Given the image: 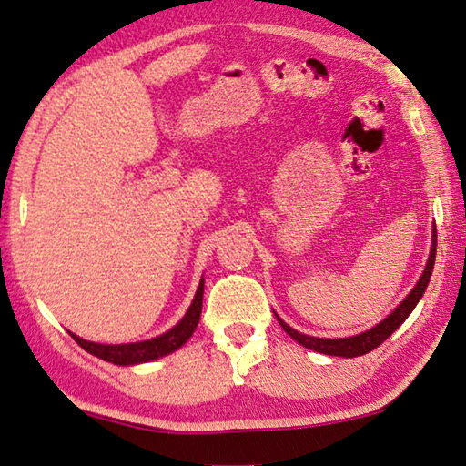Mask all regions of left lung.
<instances>
[{
  "label": "left lung",
  "instance_id": "8db88e82",
  "mask_svg": "<svg viewBox=\"0 0 466 466\" xmlns=\"http://www.w3.org/2000/svg\"><path fill=\"white\" fill-rule=\"evenodd\" d=\"M434 262H436V225L431 228V249H430V258L426 262V270L420 276L418 284H415L413 290L407 295L399 307L393 309V313L387 315L380 323L374 325V328L366 329L358 336H350V338H315V336H307V333H300L295 328H290L289 323H284L279 315L276 319L282 325V329L289 333V336L299 341L300 346H305L307 350H315L319 354H328V356H341V358H356V356H364L372 352L374 348H379L382 341H385L390 333L399 329L407 317L411 315L415 305L420 303V299L423 297V292L428 289V282L431 279V270H434Z\"/></svg>",
  "mask_w": 466,
  "mask_h": 466
}]
</instances>
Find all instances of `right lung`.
I'll return each mask as SVG.
<instances>
[{"mask_svg":"<svg viewBox=\"0 0 466 466\" xmlns=\"http://www.w3.org/2000/svg\"><path fill=\"white\" fill-rule=\"evenodd\" d=\"M202 295H204V279H200L198 289L192 299V305L187 307L186 315L179 319L174 328L161 333L157 338L145 339V341H130V344H96V341H87L84 338L71 333V338L92 356L102 358L106 362L118 364V366H133L157 360V358L167 356L182 348L187 339L192 338L194 329L198 328L200 313H202Z\"/></svg>","mask_w":466,"mask_h":466,"instance_id":"1","label":"right lung"}]
</instances>
